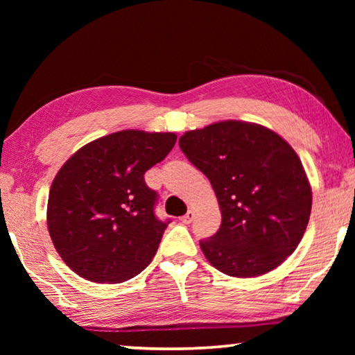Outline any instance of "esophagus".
<instances>
[{
    "mask_svg": "<svg viewBox=\"0 0 355 355\" xmlns=\"http://www.w3.org/2000/svg\"><path fill=\"white\" fill-rule=\"evenodd\" d=\"M192 219H194V211H192V209H189L188 213H186L184 216H182V222H183V224H191Z\"/></svg>",
    "mask_w": 355,
    "mask_h": 355,
    "instance_id": "1",
    "label": "esophagus"
}]
</instances>
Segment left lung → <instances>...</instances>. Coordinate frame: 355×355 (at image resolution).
Returning a JSON list of instances; mask_svg holds the SVG:
<instances>
[{"label":"left lung","mask_w":355,"mask_h":355,"mask_svg":"<svg viewBox=\"0 0 355 355\" xmlns=\"http://www.w3.org/2000/svg\"><path fill=\"white\" fill-rule=\"evenodd\" d=\"M178 144L219 202V230L200 241L207 260L243 279L284 263L302 239L311 211L309 178L290 144L239 120L188 131Z\"/></svg>","instance_id":"1"}]
</instances>
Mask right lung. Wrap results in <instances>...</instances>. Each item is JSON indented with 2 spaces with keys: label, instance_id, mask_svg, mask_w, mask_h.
I'll return each instance as SVG.
<instances>
[{
  "label": "right lung",
  "instance_id": "right-lung-1",
  "mask_svg": "<svg viewBox=\"0 0 355 355\" xmlns=\"http://www.w3.org/2000/svg\"><path fill=\"white\" fill-rule=\"evenodd\" d=\"M173 133L123 130L89 142L51 183L46 224L65 264L97 284L142 272L169 220L155 216L158 194L144 180L175 146Z\"/></svg>",
  "mask_w": 355,
  "mask_h": 355
}]
</instances>
